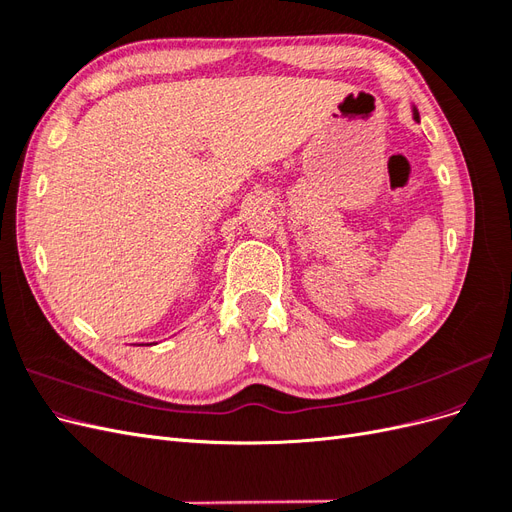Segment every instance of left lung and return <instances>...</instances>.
Returning <instances> with one entry per match:
<instances>
[{"label":"left lung","instance_id":"obj_1","mask_svg":"<svg viewBox=\"0 0 512 512\" xmlns=\"http://www.w3.org/2000/svg\"><path fill=\"white\" fill-rule=\"evenodd\" d=\"M412 113H414V119L418 121V111H416V108H412Z\"/></svg>","mask_w":512,"mask_h":512}]
</instances>
